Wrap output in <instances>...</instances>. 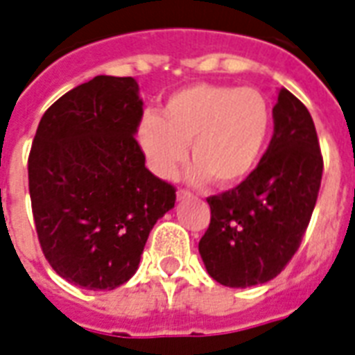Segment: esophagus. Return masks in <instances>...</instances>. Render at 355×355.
<instances>
[{"mask_svg": "<svg viewBox=\"0 0 355 355\" xmlns=\"http://www.w3.org/2000/svg\"><path fill=\"white\" fill-rule=\"evenodd\" d=\"M193 193H189L187 189H178L177 191V198L178 200H187V198H191Z\"/></svg>", "mask_w": 355, "mask_h": 355, "instance_id": "obj_1", "label": "esophagus"}]
</instances>
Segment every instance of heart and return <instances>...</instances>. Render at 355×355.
<instances>
[{
	"mask_svg": "<svg viewBox=\"0 0 355 355\" xmlns=\"http://www.w3.org/2000/svg\"><path fill=\"white\" fill-rule=\"evenodd\" d=\"M268 98L253 87L193 83L166 100L162 116L148 111L137 128V144L157 177H175L186 160L187 178L220 187L244 182L257 168L272 131Z\"/></svg>",
	"mask_w": 355,
	"mask_h": 355,
	"instance_id": "1",
	"label": "heart"
}]
</instances>
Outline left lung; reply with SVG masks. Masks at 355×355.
I'll return each mask as SVG.
<instances>
[{
    "label": "left lung",
    "mask_w": 355,
    "mask_h": 355,
    "mask_svg": "<svg viewBox=\"0 0 355 355\" xmlns=\"http://www.w3.org/2000/svg\"><path fill=\"white\" fill-rule=\"evenodd\" d=\"M321 177L312 116L301 100L281 89L272 140L257 168L237 187L207 198L211 220L198 243L207 273L230 288L277 277L306 232Z\"/></svg>",
    "instance_id": "8db88e82"
}]
</instances>
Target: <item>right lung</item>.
<instances>
[{"mask_svg":"<svg viewBox=\"0 0 355 355\" xmlns=\"http://www.w3.org/2000/svg\"><path fill=\"white\" fill-rule=\"evenodd\" d=\"M135 78L94 76L45 111L28 155V191L43 255L85 290L135 275L175 187L146 168L135 135L144 114Z\"/></svg>","mask_w":355,"mask_h":355,"instance_id":"right-lung-1","label":"right lung"}]
</instances>
